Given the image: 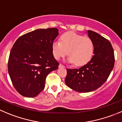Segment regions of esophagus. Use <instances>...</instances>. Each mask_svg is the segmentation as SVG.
Returning a JSON list of instances; mask_svg holds the SVG:
<instances>
[{
    "label": "esophagus",
    "instance_id": "1",
    "mask_svg": "<svg viewBox=\"0 0 122 122\" xmlns=\"http://www.w3.org/2000/svg\"><path fill=\"white\" fill-rule=\"evenodd\" d=\"M59 68H61V67H65L64 66H63L62 64H60V65H59Z\"/></svg>",
    "mask_w": 122,
    "mask_h": 122
}]
</instances>
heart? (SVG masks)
I'll return each instance as SVG.
<instances>
[{
    "label": "heart",
    "instance_id": "b5f03b06",
    "mask_svg": "<svg viewBox=\"0 0 122 122\" xmlns=\"http://www.w3.org/2000/svg\"><path fill=\"white\" fill-rule=\"evenodd\" d=\"M53 56L60 60L67 53L69 55L67 61L74 63L77 66L87 64L91 60L94 52V44L88 37L74 32H67L60 37V41L52 43Z\"/></svg>",
    "mask_w": 122,
    "mask_h": 122
}]
</instances>
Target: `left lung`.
I'll list each match as a JSON object with an SVG mask.
<instances>
[{
	"instance_id": "obj_1",
	"label": "left lung",
	"mask_w": 122,
	"mask_h": 122,
	"mask_svg": "<svg viewBox=\"0 0 122 122\" xmlns=\"http://www.w3.org/2000/svg\"><path fill=\"white\" fill-rule=\"evenodd\" d=\"M94 44V55L79 69H67L65 82L68 87L80 93L93 92L107 80L114 65V54L111 43L101 35L87 30Z\"/></svg>"
}]
</instances>
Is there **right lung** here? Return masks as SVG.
Wrapping results in <instances>:
<instances>
[{"instance_id":"right-lung-1","label":"right lung","mask_w":122,"mask_h":122,"mask_svg":"<svg viewBox=\"0 0 122 122\" xmlns=\"http://www.w3.org/2000/svg\"><path fill=\"white\" fill-rule=\"evenodd\" d=\"M56 28L38 29L19 37L10 52L8 69L14 88L27 97L37 96L45 87L49 73L58 68L52 45Z\"/></svg>"}]
</instances>
